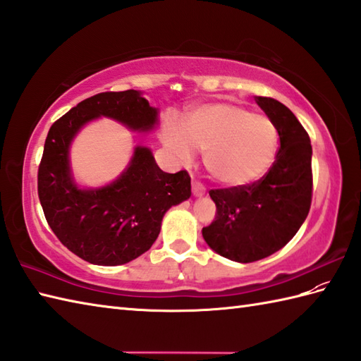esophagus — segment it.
Instances as JSON below:
<instances>
[{"mask_svg":"<svg viewBox=\"0 0 361 361\" xmlns=\"http://www.w3.org/2000/svg\"><path fill=\"white\" fill-rule=\"evenodd\" d=\"M204 186L202 185L200 181H192V194L194 195H197V197H200V195H203L204 194Z\"/></svg>","mask_w":361,"mask_h":361,"instance_id":"1","label":"esophagus"}]
</instances>
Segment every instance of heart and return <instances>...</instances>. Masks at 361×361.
Returning <instances> with one entry per match:
<instances>
[{"label": "heart", "mask_w": 361, "mask_h": 361, "mask_svg": "<svg viewBox=\"0 0 361 361\" xmlns=\"http://www.w3.org/2000/svg\"><path fill=\"white\" fill-rule=\"evenodd\" d=\"M164 144L173 155L188 161L194 149L204 150L208 172L225 186H247L268 172L279 149L274 122L233 102L197 106L181 122L167 124Z\"/></svg>", "instance_id": "heart-1"}]
</instances>
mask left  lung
<instances>
[{"label":"left lung","instance_id":"1","mask_svg":"<svg viewBox=\"0 0 361 361\" xmlns=\"http://www.w3.org/2000/svg\"><path fill=\"white\" fill-rule=\"evenodd\" d=\"M279 133L276 161L262 178L247 186L211 189L216 219L203 237L220 256L250 264L293 239L310 211L313 192L309 133L286 105L256 97Z\"/></svg>","mask_w":361,"mask_h":361}]
</instances>
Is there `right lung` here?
<instances>
[{
    "label": "right lung",
    "instance_id": "add662e5",
    "mask_svg": "<svg viewBox=\"0 0 361 361\" xmlns=\"http://www.w3.org/2000/svg\"><path fill=\"white\" fill-rule=\"evenodd\" d=\"M113 118L149 130L157 110L135 90L91 96L51 126L38 166V198L52 233L75 256L94 265H122L157 240L164 214L190 197L186 171L163 172L152 153L136 147L127 171L110 186L82 190L74 185L68 149L88 121Z\"/></svg>",
    "mask_w": 361,
    "mask_h": 361
}]
</instances>
